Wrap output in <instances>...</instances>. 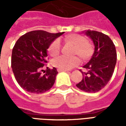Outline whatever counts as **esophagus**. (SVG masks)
Returning <instances> with one entry per match:
<instances>
[{"instance_id":"obj_1","label":"esophagus","mask_w":126,"mask_h":126,"mask_svg":"<svg viewBox=\"0 0 126 126\" xmlns=\"http://www.w3.org/2000/svg\"><path fill=\"white\" fill-rule=\"evenodd\" d=\"M58 72H61V71H67V70H62V69H57Z\"/></svg>"}]
</instances>
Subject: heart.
<instances>
[{"instance_id": "b5f03b06", "label": "heart", "mask_w": 126, "mask_h": 126, "mask_svg": "<svg viewBox=\"0 0 126 126\" xmlns=\"http://www.w3.org/2000/svg\"><path fill=\"white\" fill-rule=\"evenodd\" d=\"M64 42L65 44L74 46L72 50V55H78L83 61H87L93 57L94 52V47L93 44L89 40H85L84 36L72 33L66 36L64 38ZM61 50L60 42L58 40L52 41L48 48V52L52 57H55L59 54ZM80 63V59L78 57L74 56L71 57H58L52 61V65L55 67L68 70L78 65Z\"/></svg>"}]
</instances>
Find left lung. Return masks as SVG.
Instances as JSON below:
<instances>
[{"label":"left lung","mask_w":126,"mask_h":126,"mask_svg":"<svg viewBox=\"0 0 126 126\" xmlns=\"http://www.w3.org/2000/svg\"><path fill=\"white\" fill-rule=\"evenodd\" d=\"M89 36L94 45V52L89 62L83 67L82 81L76 86L86 93H96L108 84L113 74L117 62L115 47L111 39L96 31L84 32Z\"/></svg>","instance_id":"left-lung-1"}]
</instances>
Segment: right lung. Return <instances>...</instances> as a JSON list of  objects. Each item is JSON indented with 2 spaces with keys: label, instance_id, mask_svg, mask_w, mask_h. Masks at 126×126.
<instances>
[{
  "label": "right lung",
  "instance_id": "obj_1",
  "mask_svg": "<svg viewBox=\"0 0 126 126\" xmlns=\"http://www.w3.org/2000/svg\"><path fill=\"white\" fill-rule=\"evenodd\" d=\"M63 33L35 30L25 33L16 42L12 50L11 67L17 83L27 92L40 94L52 87L58 74L57 69L47 67L44 75L41 71L47 63L49 45Z\"/></svg>",
  "mask_w": 126,
  "mask_h": 126
}]
</instances>
